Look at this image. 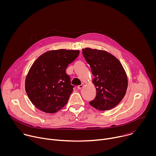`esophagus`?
I'll return each instance as SVG.
<instances>
[{"mask_svg":"<svg viewBox=\"0 0 156 156\" xmlns=\"http://www.w3.org/2000/svg\"><path fill=\"white\" fill-rule=\"evenodd\" d=\"M84 86V83H81V84L78 86V88L79 89V90H81V89H82Z\"/></svg>","mask_w":156,"mask_h":156,"instance_id":"1","label":"esophagus"}]
</instances>
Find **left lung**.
Masks as SVG:
<instances>
[{
  "instance_id": "8db88e82",
  "label": "left lung",
  "mask_w": 156,
  "mask_h": 156,
  "mask_svg": "<svg viewBox=\"0 0 156 156\" xmlns=\"http://www.w3.org/2000/svg\"><path fill=\"white\" fill-rule=\"evenodd\" d=\"M82 51L95 76L93 83L96 88V96L90 104L99 110L114 108L122 100L128 87L127 76L122 63L105 51L91 48Z\"/></svg>"
}]
</instances>
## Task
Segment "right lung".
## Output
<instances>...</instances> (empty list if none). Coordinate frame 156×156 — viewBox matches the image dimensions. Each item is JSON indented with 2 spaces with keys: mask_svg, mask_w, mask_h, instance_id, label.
Here are the masks:
<instances>
[{
  "mask_svg": "<svg viewBox=\"0 0 156 156\" xmlns=\"http://www.w3.org/2000/svg\"><path fill=\"white\" fill-rule=\"evenodd\" d=\"M79 54L78 50L50 51L33 63L26 78L25 90L38 109L53 114L67 103L74 86L66 69Z\"/></svg>",
  "mask_w": 156,
  "mask_h": 156,
  "instance_id": "right-lung-1",
  "label": "right lung"
}]
</instances>
